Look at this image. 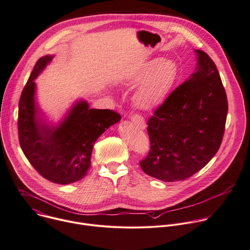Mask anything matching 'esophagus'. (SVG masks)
<instances>
[{
  "label": "esophagus",
  "instance_id": "obj_1",
  "mask_svg": "<svg viewBox=\"0 0 250 250\" xmlns=\"http://www.w3.org/2000/svg\"><path fill=\"white\" fill-rule=\"evenodd\" d=\"M130 120L135 125H137L140 128H145V126H146L145 121H144V119L141 116H139V115H132V116H130Z\"/></svg>",
  "mask_w": 250,
  "mask_h": 250
}]
</instances>
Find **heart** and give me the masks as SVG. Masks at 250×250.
<instances>
[{"label": "heart", "mask_w": 250, "mask_h": 250, "mask_svg": "<svg viewBox=\"0 0 250 250\" xmlns=\"http://www.w3.org/2000/svg\"><path fill=\"white\" fill-rule=\"evenodd\" d=\"M178 77V64L171 59L146 62L128 77L131 84H139L133 96L135 105L144 111L157 109L173 90Z\"/></svg>", "instance_id": "obj_1"}]
</instances>
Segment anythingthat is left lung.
Listing matches in <instances>:
<instances>
[{
	"label": "left lung",
	"instance_id": "left-lung-1",
	"mask_svg": "<svg viewBox=\"0 0 250 250\" xmlns=\"http://www.w3.org/2000/svg\"><path fill=\"white\" fill-rule=\"evenodd\" d=\"M196 53L194 72L149 119L145 174L163 182L184 181L200 171L222 143L228 114L225 88L211 58Z\"/></svg>",
	"mask_w": 250,
	"mask_h": 250
}]
</instances>
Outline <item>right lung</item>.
Returning a JSON list of instances; mask_svg holds the SVG:
<instances>
[{
	"label": "right lung",
	"instance_id": "1",
	"mask_svg": "<svg viewBox=\"0 0 250 250\" xmlns=\"http://www.w3.org/2000/svg\"><path fill=\"white\" fill-rule=\"evenodd\" d=\"M40 58L19 103V138L32 167L46 180L68 185L84 178L91 165L94 143L121 116L111 110L90 109L85 100L75 102L57 125L47 124L35 100L34 80L52 61Z\"/></svg>",
	"mask_w": 250,
	"mask_h": 250
}]
</instances>
